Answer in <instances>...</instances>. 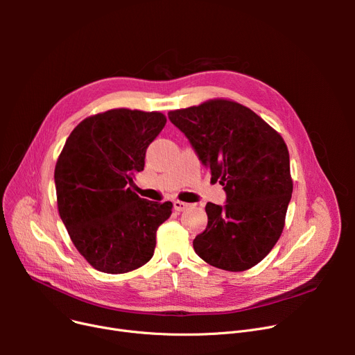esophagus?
Returning a JSON list of instances; mask_svg holds the SVG:
<instances>
[{"instance_id":"1","label":"esophagus","mask_w":355,"mask_h":355,"mask_svg":"<svg viewBox=\"0 0 355 355\" xmlns=\"http://www.w3.org/2000/svg\"><path fill=\"white\" fill-rule=\"evenodd\" d=\"M189 206H190V204L184 202V201H180V200H175V201H174V209H175V211H178V213H181V211H184V210H187Z\"/></svg>"}]
</instances>
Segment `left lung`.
<instances>
[{"instance_id":"left-lung-1","label":"left lung","mask_w":355,"mask_h":355,"mask_svg":"<svg viewBox=\"0 0 355 355\" xmlns=\"http://www.w3.org/2000/svg\"><path fill=\"white\" fill-rule=\"evenodd\" d=\"M168 118L226 191L225 206L207 202L196 253L230 272L257 265L281 237L292 197L285 141L253 110L226 99L171 110Z\"/></svg>"}]
</instances>
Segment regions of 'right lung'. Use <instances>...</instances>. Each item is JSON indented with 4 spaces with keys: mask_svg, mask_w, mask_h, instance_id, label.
Segmentation results:
<instances>
[{
    "mask_svg": "<svg viewBox=\"0 0 355 355\" xmlns=\"http://www.w3.org/2000/svg\"><path fill=\"white\" fill-rule=\"evenodd\" d=\"M165 122L159 112L130 109L86 118L55 164L60 218L79 253L101 272L126 273L145 265L158 227L173 213L171 201H149L130 190Z\"/></svg>",
    "mask_w": 355,
    "mask_h": 355,
    "instance_id": "right-lung-1",
    "label": "right lung"
}]
</instances>
